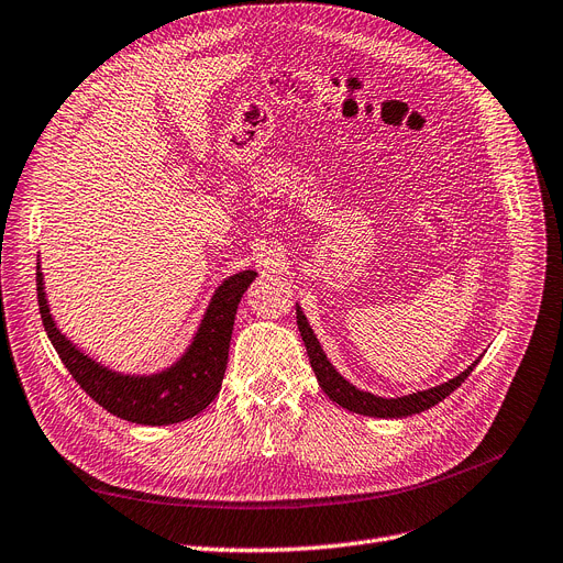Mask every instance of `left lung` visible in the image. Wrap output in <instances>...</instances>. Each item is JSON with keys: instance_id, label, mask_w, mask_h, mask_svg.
<instances>
[{"instance_id": "left-lung-1", "label": "left lung", "mask_w": 563, "mask_h": 563, "mask_svg": "<svg viewBox=\"0 0 563 563\" xmlns=\"http://www.w3.org/2000/svg\"><path fill=\"white\" fill-rule=\"evenodd\" d=\"M296 311H298V328H300V334H302V342L307 346L311 369H313V374H317V378H319V386L323 388V393L334 404H340L342 409L353 411V413L374 416V418H407V416L427 411V409H432L434 404H439L441 399H445L453 390H457L464 384V378L471 374V369L478 365V360H476V363L471 365V367H466L460 376L451 378V380H448V384L430 388V390L413 393V395L397 397V399L376 397L372 393L357 390L355 386L349 384L346 378H342V374L334 372V367L328 363L323 349L319 346V340H317V336H313V332H311V328H309V323L305 319V313L300 311V307Z\"/></svg>"}]
</instances>
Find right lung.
Segmentation results:
<instances>
[{"label":"right lung","instance_id":"add662e5","mask_svg":"<svg viewBox=\"0 0 563 563\" xmlns=\"http://www.w3.org/2000/svg\"><path fill=\"white\" fill-rule=\"evenodd\" d=\"M254 279L256 273L244 269V273L223 282L185 357L168 372L156 376H122L110 372L82 355L66 340L51 319L38 265L36 298L43 328H46L48 340L62 357L64 367L99 407L136 424H173L198 416L217 397L229 363L235 311L246 286Z\"/></svg>","mask_w":563,"mask_h":563}]
</instances>
